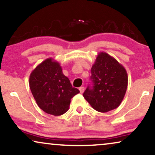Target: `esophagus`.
Instances as JSON below:
<instances>
[{
	"label": "esophagus",
	"instance_id": "obj_1",
	"mask_svg": "<svg viewBox=\"0 0 155 155\" xmlns=\"http://www.w3.org/2000/svg\"><path fill=\"white\" fill-rule=\"evenodd\" d=\"M79 90H80V93H83L84 92V87H79Z\"/></svg>",
	"mask_w": 155,
	"mask_h": 155
}]
</instances>
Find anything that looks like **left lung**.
<instances>
[{
	"instance_id": "1",
	"label": "left lung",
	"mask_w": 155,
	"mask_h": 155,
	"mask_svg": "<svg viewBox=\"0 0 155 155\" xmlns=\"http://www.w3.org/2000/svg\"><path fill=\"white\" fill-rule=\"evenodd\" d=\"M90 80L83 97L93 109L108 112L120 104L128 87V75L125 68L105 52L97 55L91 68Z\"/></svg>"
}]
</instances>
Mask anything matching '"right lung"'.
<instances>
[{"label":"right lung","mask_w":155,"mask_h":155,"mask_svg":"<svg viewBox=\"0 0 155 155\" xmlns=\"http://www.w3.org/2000/svg\"><path fill=\"white\" fill-rule=\"evenodd\" d=\"M29 87L37 105L46 114L60 116L69 109L71 99L80 92L51 58L38 65L29 75Z\"/></svg>","instance_id":"add662e5"}]
</instances>
